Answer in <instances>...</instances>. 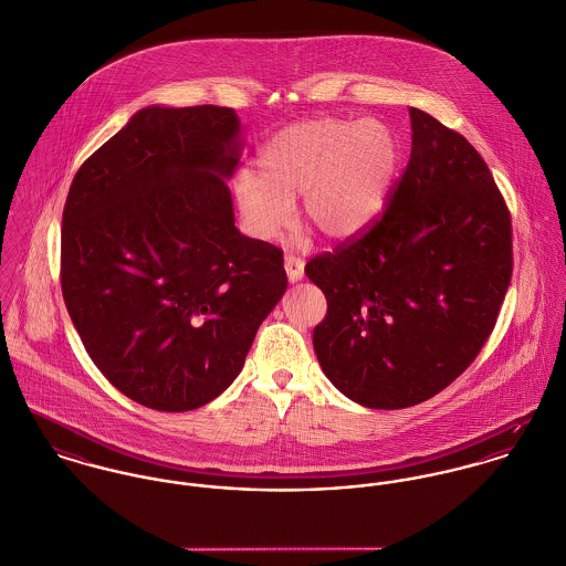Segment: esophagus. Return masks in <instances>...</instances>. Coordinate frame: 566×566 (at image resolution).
<instances>
[{
	"label": "esophagus",
	"mask_w": 566,
	"mask_h": 566,
	"mask_svg": "<svg viewBox=\"0 0 566 566\" xmlns=\"http://www.w3.org/2000/svg\"><path fill=\"white\" fill-rule=\"evenodd\" d=\"M284 269L289 275V282H300L304 277V260L295 258V255H286L284 260Z\"/></svg>",
	"instance_id": "obj_1"
}]
</instances>
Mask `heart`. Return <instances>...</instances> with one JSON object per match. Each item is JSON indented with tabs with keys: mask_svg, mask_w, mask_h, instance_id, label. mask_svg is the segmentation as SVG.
Instances as JSON below:
<instances>
[{
	"mask_svg": "<svg viewBox=\"0 0 566 566\" xmlns=\"http://www.w3.org/2000/svg\"><path fill=\"white\" fill-rule=\"evenodd\" d=\"M260 176L239 171L232 189L253 237L275 239L295 199L329 239L360 234L386 203L399 167L395 134L379 122L308 119L277 132L260 154Z\"/></svg>",
	"mask_w": 566,
	"mask_h": 566,
	"instance_id": "obj_1",
	"label": "heart"
}]
</instances>
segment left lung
Listing matches in <instances>:
<instances>
[{
    "mask_svg": "<svg viewBox=\"0 0 566 566\" xmlns=\"http://www.w3.org/2000/svg\"><path fill=\"white\" fill-rule=\"evenodd\" d=\"M412 151L365 234L314 255L327 314L314 354L352 401L399 410L447 388L480 354L512 275V223L478 149L410 108Z\"/></svg>",
    "mask_w": 566,
    "mask_h": 566,
    "instance_id": "8db88e82",
    "label": "left lung"
}]
</instances>
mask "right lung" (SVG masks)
Here are the masks:
<instances>
[{"mask_svg":"<svg viewBox=\"0 0 566 566\" xmlns=\"http://www.w3.org/2000/svg\"><path fill=\"white\" fill-rule=\"evenodd\" d=\"M241 145L232 108L147 106L71 182L64 304L91 360L140 406L219 397L286 291L282 250L234 226Z\"/></svg>","mask_w":566,"mask_h":566,"instance_id":"obj_1","label":"right lung"}]
</instances>
